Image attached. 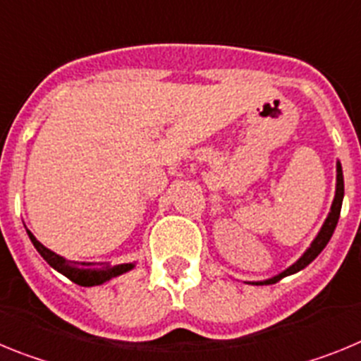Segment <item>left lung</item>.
<instances>
[{
  "instance_id": "1",
  "label": "left lung",
  "mask_w": 361,
  "mask_h": 361,
  "mask_svg": "<svg viewBox=\"0 0 361 361\" xmlns=\"http://www.w3.org/2000/svg\"><path fill=\"white\" fill-rule=\"evenodd\" d=\"M342 200H343V173H342V164L338 162L336 164V193H334V200H333V206H331L329 215H327V219H325L324 226H322V229H320V233L317 235V238L312 240V244L309 245V250L305 251V253L302 255V257H300L291 267H288V269L282 271L280 275L273 276V279L264 280V282H257V283H276L279 280H282L283 276L293 275V273H296V271L304 269L305 266H309V264H311L312 260H314V258L322 253V250H324L325 245H327V242L331 240V237H333L334 228H336L338 219H340V212H342Z\"/></svg>"
}]
</instances>
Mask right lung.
I'll return each mask as SVG.
<instances>
[{
  "instance_id": "1",
  "label": "right lung",
  "mask_w": 361,
  "mask_h": 361,
  "mask_svg": "<svg viewBox=\"0 0 361 361\" xmlns=\"http://www.w3.org/2000/svg\"><path fill=\"white\" fill-rule=\"evenodd\" d=\"M28 237H30L32 244L37 250V253L50 264L56 271H59L61 275H65L66 279H70L72 282H75L78 286H85V288H92V286H99V283H104L106 280L114 279V276H119L126 271H130L133 267V264H119V266H110V264H86V262H72V260H66V258L59 257L54 251H50L49 247H44L39 240H37L34 235L27 229Z\"/></svg>"
}]
</instances>
